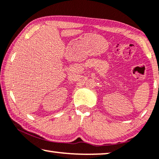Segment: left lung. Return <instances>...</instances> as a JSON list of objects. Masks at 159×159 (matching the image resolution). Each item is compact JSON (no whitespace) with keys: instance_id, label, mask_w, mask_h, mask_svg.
Masks as SVG:
<instances>
[{"instance_id":"8db88e82","label":"left lung","mask_w":159,"mask_h":159,"mask_svg":"<svg viewBox=\"0 0 159 159\" xmlns=\"http://www.w3.org/2000/svg\"><path fill=\"white\" fill-rule=\"evenodd\" d=\"M158 89H159V84H158Z\"/></svg>"}]
</instances>
